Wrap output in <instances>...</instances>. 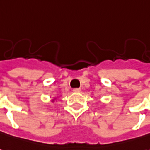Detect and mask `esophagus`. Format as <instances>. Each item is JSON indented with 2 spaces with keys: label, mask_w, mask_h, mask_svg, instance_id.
I'll use <instances>...</instances> for the list:
<instances>
[{
  "label": "esophagus",
  "mask_w": 150,
  "mask_h": 150,
  "mask_svg": "<svg viewBox=\"0 0 150 150\" xmlns=\"http://www.w3.org/2000/svg\"><path fill=\"white\" fill-rule=\"evenodd\" d=\"M73 92L74 93H79L80 92V88H75V89H73Z\"/></svg>",
  "instance_id": "1"
}]
</instances>
